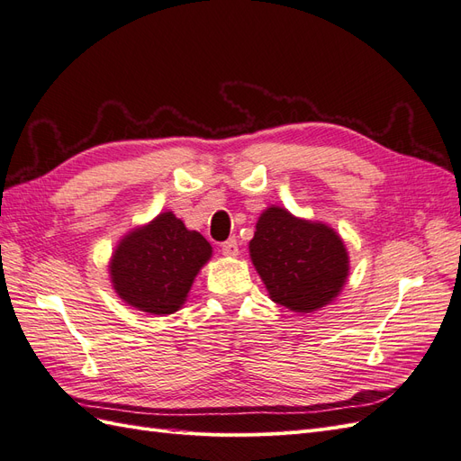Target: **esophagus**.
Here are the masks:
<instances>
[{"label": "esophagus", "instance_id": "34e87169", "mask_svg": "<svg viewBox=\"0 0 461 461\" xmlns=\"http://www.w3.org/2000/svg\"><path fill=\"white\" fill-rule=\"evenodd\" d=\"M221 252H222V256H227V258L239 256V242H236V239H229L227 242L221 244Z\"/></svg>", "mask_w": 461, "mask_h": 461}]
</instances>
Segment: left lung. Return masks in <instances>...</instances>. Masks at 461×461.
<instances>
[{
    "mask_svg": "<svg viewBox=\"0 0 461 461\" xmlns=\"http://www.w3.org/2000/svg\"><path fill=\"white\" fill-rule=\"evenodd\" d=\"M249 258L271 300L298 313L330 303L350 271L346 246L334 229L275 205L258 219Z\"/></svg>",
    "mask_w": 461,
    "mask_h": 461,
    "instance_id": "obj_1",
    "label": "left lung"
}]
</instances>
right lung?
<instances>
[{
	"instance_id": "right-lung-1",
	"label": "right lung",
	"mask_w": 461,
	"mask_h": 461,
	"mask_svg": "<svg viewBox=\"0 0 461 461\" xmlns=\"http://www.w3.org/2000/svg\"><path fill=\"white\" fill-rule=\"evenodd\" d=\"M212 252L200 232L188 230L173 212H165L119 242L109 261L111 283L132 308L169 315L186 302Z\"/></svg>"
}]
</instances>
